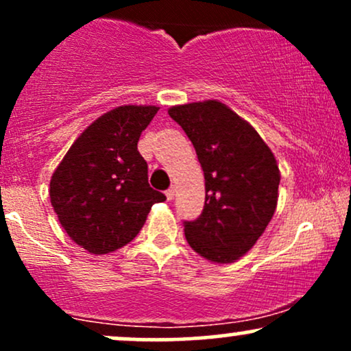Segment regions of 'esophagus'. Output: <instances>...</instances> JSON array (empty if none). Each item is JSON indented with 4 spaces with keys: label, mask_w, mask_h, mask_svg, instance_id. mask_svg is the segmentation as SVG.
Listing matches in <instances>:
<instances>
[{
    "label": "esophagus",
    "mask_w": 351,
    "mask_h": 351,
    "mask_svg": "<svg viewBox=\"0 0 351 351\" xmlns=\"http://www.w3.org/2000/svg\"><path fill=\"white\" fill-rule=\"evenodd\" d=\"M165 195H167V198L171 201L173 198H175V188H173V186H171V188H168V189H167V193H165Z\"/></svg>",
    "instance_id": "1"
}]
</instances>
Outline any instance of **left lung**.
<instances>
[{"instance_id":"obj_1","label":"left lung","mask_w":351,"mask_h":351,"mask_svg":"<svg viewBox=\"0 0 351 351\" xmlns=\"http://www.w3.org/2000/svg\"><path fill=\"white\" fill-rule=\"evenodd\" d=\"M204 171L199 217L184 221L193 251L217 264L234 263L257 243L277 206L280 173L271 148L245 120L217 100L171 107Z\"/></svg>"}]
</instances>
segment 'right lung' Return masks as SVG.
I'll return each mask as SVG.
<instances>
[{
	"label": "right lung",
	"mask_w": 351,
	"mask_h": 351,
	"mask_svg": "<svg viewBox=\"0 0 351 351\" xmlns=\"http://www.w3.org/2000/svg\"><path fill=\"white\" fill-rule=\"evenodd\" d=\"M156 112L155 106H122L99 117L52 175L49 196L59 223L88 252L123 247L153 204L167 199L148 184V165L136 148Z\"/></svg>",
	"instance_id": "1"
}]
</instances>
